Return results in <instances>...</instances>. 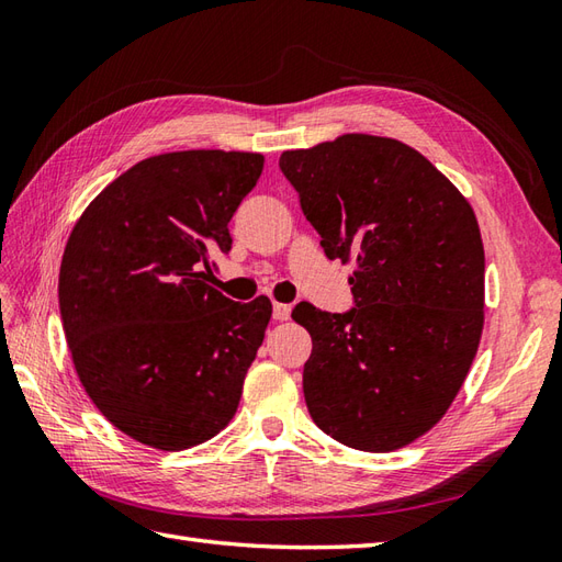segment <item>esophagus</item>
Listing matches in <instances>:
<instances>
[{
    "label": "esophagus",
    "instance_id": "34e87169",
    "mask_svg": "<svg viewBox=\"0 0 562 562\" xmlns=\"http://www.w3.org/2000/svg\"><path fill=\"white\" fill-rule=\"evenodd\" d=\"M290 314H292V306L290 304H274L272 306V318L274 321H288L290 318Z\"/></svg>",
    "mask_w": 562,
    "mask_h": 562
}]
</instances>
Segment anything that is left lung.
I'll list each match as a JSON object with an SVG mask.
<instances>
[{
    "instance_id": "1",
    "label": "left lung",
    "mask_w": 562,
    "mask_h": 562,
    "mask_svg": "<svg viewBox=\"0 0 562 562\" xmlns=\"http://www.w3.org/2000/svg\"><path fill=\"white\" fill-rule=\"evenodd\" d=\"M280 169L330 260L355 266V308L294 306L312 336L304 398L340 445L396 451L457 398L485 324V250L471 202L420 151L340 135L282 151Z\"/></svg>"
}]
</instances>
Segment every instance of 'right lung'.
Listing matches in <instances>:
<instances>
[{
    "mask_svg": "<svg viewBox=\"0 0 562 562\" xmlns=\"http://www.w3.org/2000/svg\"><path fill=\"white\" fill-rule=\"evenodd\" d=\"M262 154H157L81 212L59 266V314L77 376L105 420L135 441L181 451L232 423L266 338L268 296L238 304L214 290L210 256Z\"/></svg>",
    "mask_w": 562,
    "mask_h": 562,
    "instance_id": "add662e5",
    "label": "right lung"
}]
</instances>
